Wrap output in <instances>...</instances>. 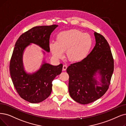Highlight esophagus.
Returning <instances> with one entry per match:
<instances>
[{
    "label": "esophagus",
    "mask_w": 126,
    "mask_h": 126,
    "mask_svg": "<svg viewBox=\"0 0 126 126\" xmlns=\"http://www.w3.org/2000/svg\"><path fill=\"white\" fill-rule=\"evenodd\" d=\"M67 68V65L64 64L63 66V71H66Z\"/></svg>",
    "instance_id": "34e87169"
}]
</instances>
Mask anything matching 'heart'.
Segmentation results:
<instances>
[{"mask_svg":"<svg viewBox=\"0 0 126 126\" xmlns=\"http://www.w3.org/2000/svg\"><path fill=\"white\" fill-rule=\"evenodd\" d=\"M92 44L89 34L78 29H70L59 32L56 42L49 43V48L55 57L62 58L66 51V57L69 61L78 63L87 57Z\"/></svg>","mask_w":126,"mask_h":126,"instance_id":"b5f03b06","label":"heart"}]
</instances>
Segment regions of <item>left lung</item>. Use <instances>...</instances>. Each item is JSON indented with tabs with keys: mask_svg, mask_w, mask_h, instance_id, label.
Returning <instances> with one entry per match:
<instances>
[{
	"mask_svg": "<svg viewBox=\"0 0 126 126\" xmlns=\"http://www.w3.org/2000/svg\"><path fill=\"white\" fill-rule=\"evenodd\" d=\"M95 45L81 62L71 64L67 69L69 75V92L76 102L86 104L101 98L107 92L114 71V59L105 38L94 32ZM98 70L102 75V86H97L93 78Z\"/></svg>",
	"mask_w": 126,
	"mask_h": 126,
	"instance_id": "left-lung-1",
	"label": "left lung"
}]
</instances>
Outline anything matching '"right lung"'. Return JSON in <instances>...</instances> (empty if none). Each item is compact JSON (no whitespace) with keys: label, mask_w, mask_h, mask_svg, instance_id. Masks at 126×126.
Masks as SVG:
<instances>
[{"label":"right lung","mask_w":126,"mask_h":126,"mask_svg":"<svg viewBox=\"0 0 126 126\" xmlns=\"http://www.w3.org/2000/svg\"><path fill=\"white\" fill-rule=\"evenodd\" d=\"M57 26L52 25L34 27L23 33L15 44L10 62L11 77L19 96L29 102H41L51 94L52 82L62 73L63 64L54 66L45 63L36 73L26 74L23 66V51L30 43H33L49 52L50 35Z\"/></svg>","instance_id":"obj_1"}]
</instances>
